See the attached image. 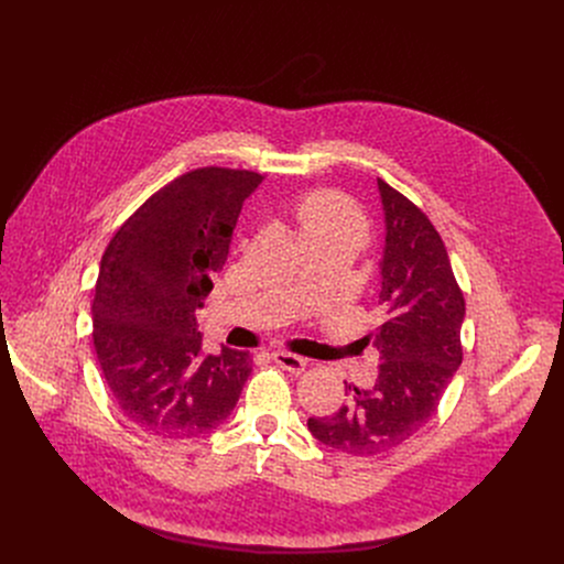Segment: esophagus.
<instances>
[{
    "instance_id": "1",
    "label": "esophagus",
    "mask_w": 564,
    "mask_h": 564,
    "mask_svg": "<svg viewBox=\"0 0 564 564\" xmlns=\"http://www.w3.org/2000/svg\"><path fill=\"white\" fill-rule=\"evenodd\" d=\"M272 359H274L283 370H290V372H294V375H299V372H303V370L307 368V359L296 357V355H292V352L279 350V352H272Z\"/></svg>"
}]
</instances>
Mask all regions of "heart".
Instances as JSON below:
<instances>
[{"mask_svg":"<svg viewBox=\"0 0 564 564\" xmlns=\"http://www.w3.org/2000/svg\"><path fill=\"white\" fill-rule=\"evenodd\" d=\"M296 231L303 240H346L361 250L368 240V220L364 212L335 192L310 194L296 209Z\"/></svg>","mask_w":564,"mask_h":564,"instance_id":"obj_1","label":"heart"}]
</instances>
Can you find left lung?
Returning a JSON list of instances; mask_svg holds the SVG:
<instances>
[{"instance_id":"obj_1","label":"left lung","mask_w":564,"mask_h":564,"mask_svg":"<svg viewBox=\"0 0 564 564\" xmlns=\"http://www.w3.org/2000/svg\"><path fill=\"white\" fill-rule=\"evenodd\" d=\"M383 209L379 305L383 324L364 337L377 350L372 388H350V399L328 417H310V433L348 455H379L413 437L437 411L462 364L464 296L444 240L406 196L377 178Z\"/></svg>"}]
</instances>
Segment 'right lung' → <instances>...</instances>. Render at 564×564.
I'll return each mask as SVG.
<instances>
[{"instance_id": "obj_1", "label": "right lung", "mask_w": 564, "mask_h": 564, "mask_svg": "<svg viewBox=\"0 0 564 564\" xmlns=\"http://www.w3.org/2000/svg\"><path fill=\"white\" fill-rule=\"evenodd\" d=\"M261 181L246 170H194L155 192L102 254L91 307L96 355L116 406L149 435L209 433L231 415L252 372L246 350L203 352L194 312Z\"/></svg>"}]
</instances>
